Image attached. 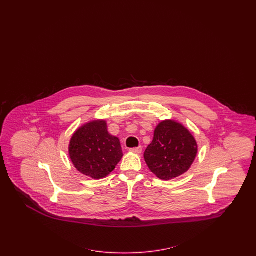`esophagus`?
<instances>
[{
    "mask_svg": "<svg viewBox=\"0 0 256 256\" xmlns=\"http://www.w3.org/2000/svg\"><path fill=\"white\" fill-rule=\"evenodd\" d=\"M130 151L132 153H135V154H140V153H142V149L140 146H139V148H130Z\"/></svg>",
    "mask_w": 256,
    "mask_h": 256,
    "instance_id": "1",
    "label": "esophagus"
}]
</instances>
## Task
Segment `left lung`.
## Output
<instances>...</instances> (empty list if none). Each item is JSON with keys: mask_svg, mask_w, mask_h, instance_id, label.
Instances as JSON below:
<instances>
[{"mask_svg": "<svg viewBox=\"0 0 256 256\" xmlns=\"http://www.w3.org/2000/svg\"><path fill=\"white\" fill-rule=\"evenodd\" d=\"M197 152L196 140L188 128L174 120H164L156 126L144 156L156 178L170 180L188 170Z\"/></svg>", "mask_w": 256, "mask_h": 256, "instance_id": "obj_1", "label": "left lung"}]
</instances>
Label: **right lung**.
Instances as JSON below:
<instances>
[{
  "mask_svg": "<svg viewBox=\"0 0 256 256\" xmlns=\"http://www.w3.org/2000/svg\"><path fill=\"white\" fill-rule=\"evenodd\" d=\"M105 120L78 128L70 140L68 153L74 167L93 179L106 178L123 156L119 139L110 135Z\"/></svg>",
  "mask_w": 256,
  "mask_h": 256,
  "instance_id": "right-lung-1",
  "label": "right lung"
}]
</instances>
